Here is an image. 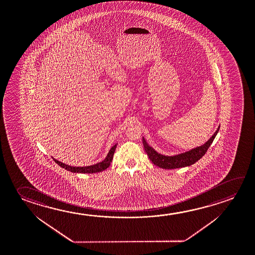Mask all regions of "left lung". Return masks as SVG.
I'll return each mask as SVG.
<instances>
[{"mask_svg": "<svg viewBox=\"0 0 255 255\" xmlns=\"http://www.w3.org/2000/svg\"><path fill=\"white\" fill-rule=\"evenodd\" d=\"M219 129H220V127L215 131V133L212 136V138H210L208 141L205 143L203 146H198L192 150L188 151V152L182 153V154H177L174 156H166V155L158 154L151 146H148L145 138H142V141H143V146H144L147 156L149 157L151 162L154 163V165L163 168V169L186 167V166H189L193 163H196L205 155V153L208 150L209 147L212 145L213 139L216 137Z\"/></svg>", "mask_w": 255, "mask_h": 255, "instance_id": "left-lung-1", "label": "left lung"}]
</instances>
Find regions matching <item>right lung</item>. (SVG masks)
Returning a JSON list of instances; mask_svg holds the SVG:
<instances>
[{
	"label": "right lung",
	"instance_id": "obj_1",
	"mask_svg": "<svg viewBox=\"0 0 255 255\" xmlns=\"http://www.w3.org/2000/svg\"><path fill=\"white\" fill-rule=\"evenodd\" d=\"M117 147V144L110 149L109 154L107 155V157L101 162V163H96L94 165H90V166H85V167H74V166H69L67 164L62 163L61 162H59L57 160H55V163H58L59 166L66 169L67 171H71V172H78V173H95V172H101V171H104L107 168L109 167L110 163L113 160L114 153L116 150Z\"/></svg>",
	"mask_w": 255,
	"mask_h": 255
}]
</instances>
